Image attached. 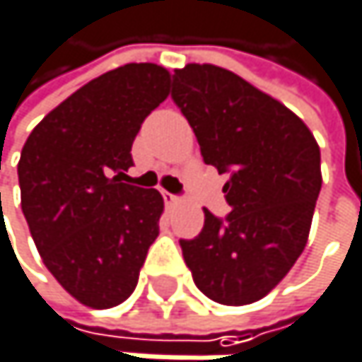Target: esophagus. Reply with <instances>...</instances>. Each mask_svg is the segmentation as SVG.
<instances>
[{
  "label": "esophagus",
  "mask_w": 362,
  "mask_h": 362,
  "mask_svg": "<svg viewBox=\"0 0 362 362\" xmlns=\"http://www.w3.org/2000/svg\"><path fill=\"white\" fill-rule=\"evenodd\" d=\"M163 201H165V205H176L180 199L176 197V194H172V192H168V190H163Z\"/></svg>",
  "instance_id": "1"
}]
</instances>
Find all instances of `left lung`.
I'll return each mask as SVG.
<instances>
[{
    "label": "left lung",
    "instance_id": "obj_1",
    "mask_svg": "<svg viewBox=\"0 0 362 362\" xmlns=\"http://www.w3.org/2000/svg\"><path fill=\"white\" fill-rule=\"evenodd\" d=\"M172 98L203 161L228 174L226 220L205 211L180 241L194 285L214 302L245 306L270 293L304 252L321 192V151L306 123L250 81L216 64L176 69Z\"/></svg>",
    "mask_w": 362,
    "mask_h": 362
}]
</instances>
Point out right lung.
I'll list each match as a JSON object with an SVG mask.
<instances>
[{"label":"right lung","mask_w":362,"mask_h":362,"mask_svg":"<svg viewBox=\"0 0 362 362\" xmlns=\"http://www.w3.org/2000/svg\"><path fill=\"white\" fill-rule=\"evenodd\" d=\"M170 71L132 62L49 110L27 138L21 205L45 268L81 304L112 308L138 285L159 237L163 197L125 184L142 121L170 94Z\"/></svg>","instance_id":"right-lung-1"}]
</instances>
